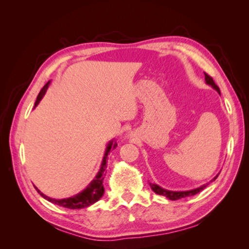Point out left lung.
<instances>
[{"label": "left lung", "instance_id": "left-lung-1", "mask_svg": "<svg viewBox=\"0 0 249 249\" xmlns=\"http://www.w3.org/2000/svg\"><path fill=\"white\" fill-rule=\"evenodd\" d=\"M204 75H205V82H206V84H209V86L212 87L214 90L217 91V93L221 94L220 88H218V87L216 86L215 82L213 81V79L211 78L209 74H206V73H204ZM218 175H220V174H218ZM218 175H216L215 177H214V178H213L212 180H211L210 182H212V181L215 180V179L217 178V177H218ZM210 182L205 183V184H203V185H201V187H199V188L192 189V190H187V191H171V190H167V189H163V188L160 187V185L156 184V183H151V182H149V185H150V188L153 189V191H154L155 193H157V195H159V196H166V197H168V199H169V200L175 201V200L182 199V197H185V196H191L196 195V193L201 192L202 190H203V189H205L206 187H208Z\"/></svg>", "mask_w": 249, "mask_h": 249}]
</instances>
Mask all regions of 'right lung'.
Listing matches in <instances>:
<instances>
[{
  "instance_id": "right-lung-1",
  "label": "right lung",
  "mask_w": 249,
  "mask_h": 249,
  "mask_svg": "<svg viewBox=\"0 0 249 249\" xmlns=\"http://www.w3.org/2000/svg\"><path fill=\"white\" fill-rule=\"evenodd\" d=\"M49 84H50V81L46 83L43 89L40 90L39 94L37 95L35 107H34V108H35L37 105L39 104L41 99L44 98V95L46 93V91H47V89H48ZM116 146H117V142L115 140H112L108 142V144L107 145V149H105L103 160H102V163H101V168H100L99 172L96 174L95 178L89 183V185H88L84 190L79 192L78 195L70 196V197H67V199H53V197H49L46 195H44L43 192H40L38 189L35 187L37 192H38L39 195L47 201L52 202V203H53V204L60 205V206H62V208H67V209H72V210L83 209V208H88V206H90L93 203H95V202H98L101 197H102L103 193H104L103 180H104V172H105V169H107V155L109 151H111V149H115Z\"/></svg>"
}]
</instances>
